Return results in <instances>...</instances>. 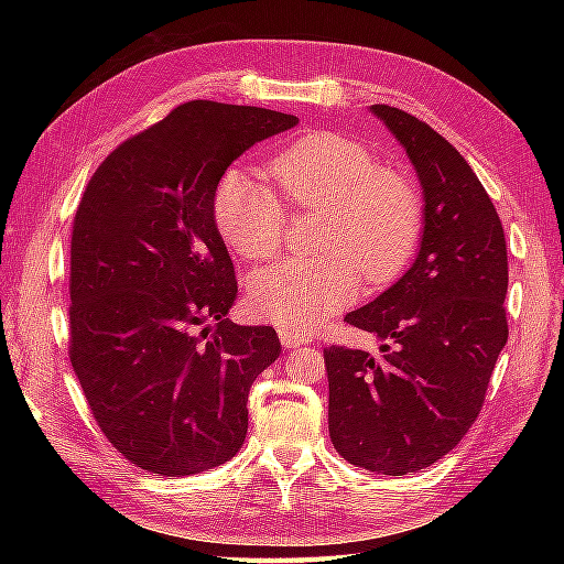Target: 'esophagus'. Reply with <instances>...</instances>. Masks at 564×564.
<instances>
[{
  "label": "esophagus",
  "mask_w": 564,
  "mask_h": 564,
  "mask_svg": "<svg viewBox=\"0 0 564 564\" xmlns=\"http://www.w3.org/2000/svg\"><path fill=\"white\" fill-rule=\"evenodd\" d=\"M279 339H281V344L285 346V349H301L303 344L310 341L305 334L295 332V329H279Z\"/></svg>",
  "instance_id": "esophagus-1"
}]
</instances>
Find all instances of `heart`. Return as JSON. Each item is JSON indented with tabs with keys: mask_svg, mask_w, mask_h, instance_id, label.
<instances>
[{
	"mask_svg": "<svg viewBox=\"0 0 564 564\" xmlns=\"http://www.w3.org/2000/svg\"><path fill=\"white\" fill-rule=\"evenodd\" d=\"M273 186L247 170H227L213 194V220L245 259H269L285 239L289 213L319 210L315 257L275 261L251 273L249 303L283 329L319 327L354 301L358 273L388 283L412 259L422 235V194L402 172L378 166L354 140L305 135L271 162Z\"/></svg>",
	"mask_w": 564,
	"mask_h": 564,
	"instance_id": "1",
	"label": "heart"
}]
</instances>
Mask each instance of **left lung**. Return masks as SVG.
I'll return each instance as SVG.
<instances>
[{"mask_svg":"<svg viewBox=\"0 0 564 564\" xmlns=\"http://www.w3.org/2000/svg\"><path fill=\"white\" fill-rule=\"evenodd\" d=\"M424 188V232L402 279L344 319L386 344L380 356L329 346V436L344 460L380 475L434 465L482 410L509 337L505 227L480 178L412 113L370 106Z\"/></svg>","mask_w":564,"mask_h":564,"instance_id":"1","label":"left lung"}]
</instances>
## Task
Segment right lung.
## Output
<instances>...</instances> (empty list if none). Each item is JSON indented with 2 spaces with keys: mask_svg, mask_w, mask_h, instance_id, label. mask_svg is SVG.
I'll use <instances>...</instances> for the list:
<instances>
[{
  "mask_svg": "<svg viewBox=\"0 0 564 564\" xmlns=\"http://www.w3.org/2000/svg\"><path fill=\"white\" fill-rule=\"evenodd\" d=\"M295 116L186 101L121 142L72 225L69 361L104 436L148 473L223 465L247 436L251 382L281 354L273 327L227 319L232 259L213 220L220 176Z\"/></svg>",
  "mask_w": 564,
  "mask_h": 564,
  "instance_id": "obj_1",
  "label": "right lung"
}]
</instances>
